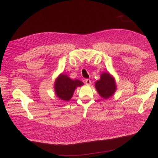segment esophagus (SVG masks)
I'll use <instances>...</instances> for the list:
<instances>
[{
  "mask_svg": "<svg viewBox=\"0 0 158 158\" xmlns=\"http://www.w3.org/2000/svg\"><path fill=\"white\" fill-rule=\"evenodd\" d=\"M85 83L87 85H90L91 84V80L89 79H85Z\"/></svg>",
  "mask_w": 158,
  "mask_h": 158,
  "instance_id": "obj_1",
  "label": "esophagus"
}]
</instances>
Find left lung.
Segmentation results:
<instances>
[{"mask_svg":"<svg viewBox=\"0 0 158 158\" xmlns=\"http://www.w3.org/2000/svg\"><path fill=\"white\" fill-rule=\"evenodd\" d=\"M98 94L104 99L111 97L116 90V83L114 78L109 73H103L101 78L95 84Z\"/></svg>","mask_w":158,"mask_h":158,"instance_id":"1","label":"left lung"}]
</instances>
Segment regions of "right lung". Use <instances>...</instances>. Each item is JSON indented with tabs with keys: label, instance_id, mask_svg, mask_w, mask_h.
Instances as JSON below:
<instances>
[{
	"label": "right lung",
	"instance_id": "add662e5",
	"mask_svg": "<svg viewBox=\"0 0 158 158\" xmlns=\"http://www.w3.org/2000/svg\"><path fill=\"white\" fill-rule=\"evenodd\" d=\"M84 83L79 80H72L67 75L61 74L55 80V92L56 96L64 101H69L75 89Z\"/></svg>",
	"mask_w": 158,
	"mask_h": 158
}]
</instances>
